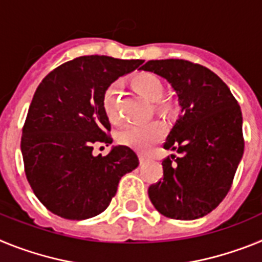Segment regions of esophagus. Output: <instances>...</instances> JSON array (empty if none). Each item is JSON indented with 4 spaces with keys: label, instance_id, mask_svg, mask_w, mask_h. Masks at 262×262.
Instances as JSON below:
<instances>
[{
    "label": "esophagus",
    "instance_id": "34e87169",
    "mask_svg": "<svg viewBox=\"0 0 262 262\" xmlns=\"http://www.w3.org/2000/svg\"><path fill=\"white\" fill-rule=\"evenodd\" d=\"M139 160H140V164H145L148 161V159L144 155H139Z\"/></svg>",
    "mask_w": 262,
    "mask_h": 262
}]
</instances>
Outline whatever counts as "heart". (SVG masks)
Here are the masks:
<instances>
[{
	"label": "heart",
	"mask_w": 262,
	"mask_h": 262,
	"mask_svg": "<svg viewBox=\"0 0 262 262\" xmlns=\"http://www.w3.org/2000/svg\"><path fill=\"white\" fill-rule=\"evenodd\" d=\"M131 85L140 96L154 102V110L160 115L172 113L173 106L168 99L161 98L164 93L163 81L149 72H140L131 77ZM102 106L106 115L111 122L119 120L118 106V84H110L102 94ZM165 127L157 120L145 124H133L119 134L122 144L133 147L140 152H147L149 148L163 139Z\"/></svg>",
	"instance_id": "heart-1"
}]
</instances>
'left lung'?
I'll use <instances>...</instances> for the list:
<instances>
[{"mask_svg": "<svg viewBox=\"0 0 262 262\" xmlns=\"http://www.w3.org/2000/svg\"><path fill=\"white\" fill-rule=\"evenodd\" d=\"M142 71L165 78L177 93L181 114L165 149L164 176L148 189L164 216L193 221L211 212L230 191L244 154L242 110L214 72L181 59L149 60Z\"/></svg>", "mask_w": 262, "mask_h": 262, "instance_id": "1", "label": "left lung"}]
</instances>
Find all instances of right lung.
Masks as SVG:
<instances>
[{
	"label": "right lung",
	"mask_w": 262,
	"mask_h": 262,
	"mask_svg": "<svg viewBox=\"0 0 262 262\" xmlns=\"http://www.w3.org/2000/svg\"><path fill=\"white\" fill-rule=\"evenodd\" d=\"M143 60L81 56L50 72L36 89L22 129L27 181L57 216L84 221L107 209L119 180L139 165L126 145L93 156L96 143L111 144L102 106L106 88Z\"/></svg>",
	"instance_id": "add662e5"
}]
</instances>
